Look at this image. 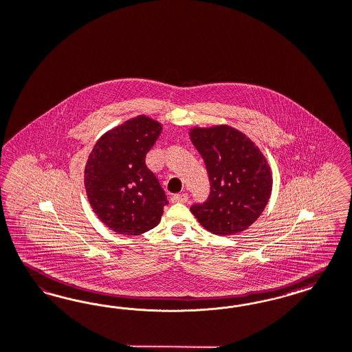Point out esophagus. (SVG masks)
Segmentation results:
<instances>
[{
  "label": "esophagus",
  "mask_w": 352,
  "mask_h": 352,
  "mask_svg": "<svg viewBox=\"0 0 352 352\" xmlns=\"http://www.w3.org/2000/svg\"><path fill=\"white\" fill-rule=\"evenodd\" d=\"M188 200V195L187 194H175L173 195L171 201L173 203H186Z\"/></svg>",
  "instance_id": "34e87169"
}]
</instances>
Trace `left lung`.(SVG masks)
Returning <instances> with one entry per match:
<instances>
[{
  "mask_svg": "<svg viewBox=\"0 0 352 352\" xmlns=\"http://www.w3.org/2000/svg\"><path fill=\"white\" fill-rule=\"evenodd\" d=\"M191 142L206 162L210 194L191 212L206 230L229 235L260 217L272 192V173L260 149L230 126L194 129Z\"/></svg>",
  "mask_w": 352,
  "mask_h": 352,
  "instance_id": "1",
  "label": "left lung"
}]
</instances>
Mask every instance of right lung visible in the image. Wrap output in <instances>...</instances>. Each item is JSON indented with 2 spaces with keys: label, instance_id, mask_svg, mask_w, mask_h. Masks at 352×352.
I'll list each match as a JSON object with an SVG mask.
<instances>
[{
  "label": "right lung",
  "instance_id": "add662e5",
  "mask_svg": "<svg viewBox=\"0 0 352 352\" xmlns=\"http://www.w3.org/2000/svg\"><path fill=\"white\" fill-rule=\"evenodd\" d=\"M161 129L158 122L139 116L105 133L88 157L85 186L89 204L118 234L139 235L156 228L169 204L146 164Z\"/></svg>",
  "mask_w": 352,
  "mask_h": 352
}]
</instances>
